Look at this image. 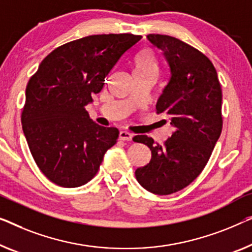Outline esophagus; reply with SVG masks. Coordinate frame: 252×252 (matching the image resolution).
I'll return each instance as SVG.
<instances>
[{
	"label": "esophagus",
	"mask_w": 252,
	"mask_h": 252,
	"mask_svg": "<svg viewBox=\"0 0 252 252\" xmlns=\"http://www.w3.org/2000/svg\"><path fill=\"white\" fill-rule=\"evenodd\" d=\"M119 138L122 141H130L133 138V134L127 132V130H120Z\"/></svg>",
	"instance_id": "obj_1"
}]
</instances>
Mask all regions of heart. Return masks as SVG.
<instances>
[{"label":"heart","instance_id":"1","mask_svg":"<svg viewBox=\"0 0 252 252\" xmlns=\"http://www.w3.org/2000/svg\"><path fill=\"white\" fill-rule=\"evenodd\" d=\"M132 67L133 75H158V63H157V58L150 49H144L140 53H137L132 63Z\"/></svg>","mask_w":252,"mask_h":252}]
</instances>
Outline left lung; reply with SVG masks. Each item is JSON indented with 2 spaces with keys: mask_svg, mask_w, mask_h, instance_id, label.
<instances>
[{
  "mask_svg": "<svg viewBox=\"0 0 252 252\" xmlns=\"http://www.w3.org/2000/svg\"><path fill=\"white\" fill-rule=\"evenodd\" d=\"M147 37L168 61L170 77L156 110L168 116L174 132L162 145L147 135L133 137L152 155L135 176L149 192L167 195L187 188L206 167L223 128V95L216 69L202 52L168 35Z\"/></svg>",
  "mask_w": 252,
  "mask_h": 252,
  "instance_id": "1",
  "label": "left lung"
}]
</instances>
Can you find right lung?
Returning <instances> with one entry per match:
<instances>
[{"label": "right lung", "mask_w": 252, "mask_h": 252, "mask_svg": "<svg viewBox=\"0 0 252 252\" xmlns=\"http://www.w3.org/2000/svg\"><path fill=\"white\" fill-rule=\"evenodd\" d=\"M141 38L102 34L65 43L45 57L29 79L23 130L36 165L52 183L63 188L86 184L117 142L119 130L97 125L85 107Z\"/></svg>", "instance_id": "1"}]
</instances>
